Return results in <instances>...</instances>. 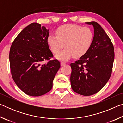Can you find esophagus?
Masks as SVG:
<instances>
[{"mask_svg":"<svg viewBox=\"0 0 123 123\" xmlns=\"http://www.w3.org/2000/svg\"><path fill=\"white\" fill-rule=\"evenodd\" d=\"M64 65H66V63H64V62H61V66H64Z\"/></svg>","mask_w":123,"mask_h":123,"instance_id":"1","label":"esophagus"}]
</instances>
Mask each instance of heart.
Instances as JSON below:
<instances>
[{
  "label": "heart",
  "instance_id": "obj_1",
  "mask_svg": "<svg viewBox=\"0 0 123 123\" xmlns=\"http://www.w3.org/2000/svg\"><path fill=\"white\" fill-rule=\"evenodd\" d=\"M56 34H49L47 43L51 51L57 53L64 46L66 48L55 56L63 61L73 56L80 58L84 56L91 48L93 41V33L90 29L76 24H67L59 26Z\"/></svg>",
  "mask_w": 123,
  "mask_h": 123
}]
</instances>
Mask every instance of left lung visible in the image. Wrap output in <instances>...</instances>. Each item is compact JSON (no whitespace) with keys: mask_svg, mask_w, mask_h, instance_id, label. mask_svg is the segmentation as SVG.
I'll return each mask as SVG.
<instances>
[{"mask_svg":"<svg viewBox=\"0 0 123 123\" xmlns=\"http://www.w3.org/2000/svg\"><path fill=\"white\" fill-rule=\"evenodd\" d=\"M94 28L92 44L88 51L75 63L70 64V80L75 92L89 96L103 88L111 76L114 53L111 39L100 25L86 22Z\"/></svg>","mask_w":123,"mask_h":123,"instance_id":"8db88e82","label":"left lung"}]
</instances>
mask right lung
<instances>
[{
	"label": "right lung",
	"mask_w": 123,
	"mask_h": 123,
	"mask_svg": "<svg viewBox=\"0 0 123 123\" xmlns=\"http://www.w3.org/2000/svg\"><path fill=\"white\" fill-rule=\"evenodd\" d=\"M49 34V29L32 23L18 34L10 48L12 78L17 86L30 96H41L50 91L61 66L57 60L43 64L53 57L47 43Z\"/></svg>",
	"instance_id": "right-lung-1"
}]
</instances>
